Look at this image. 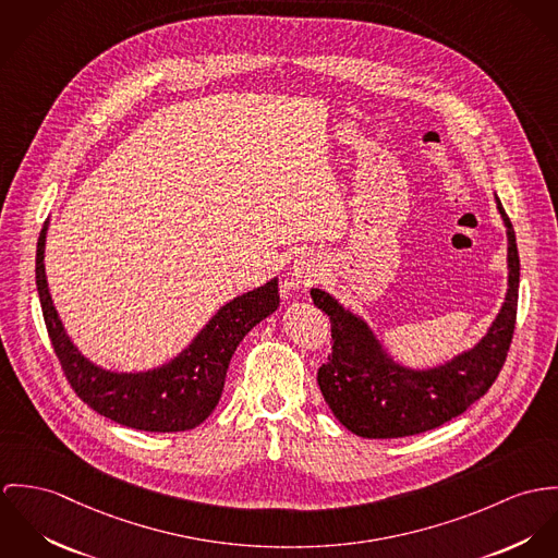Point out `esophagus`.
<instances>
[{"label":"esophagus","mask_w":558,"mask_h":558,"mask_svg":"<svg viewBox=\"0 0 558 558\" xmlns=\"http://www.w3.org/2000/svg\"><path fill=\"white\" fill-rule=\"evenodd\" d=\"M293 276L298 278V282L308 284V282H312V280L318 276V269H316V265H312L310 260H300V263H295V267H293Z\"/></svg>","instance_id":"34e87169"}]
</instances>
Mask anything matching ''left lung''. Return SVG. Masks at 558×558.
<instances>
[{"instance_id":"1","label":"left lung","mask_w":558,"mask_h":558,"mask_svg":"<svg viewBox=\"0 0 558 558\" xmlns=\"http://www.w3.org/2000/svg\"><path fill=\"white\" fill-rule=\"evenodd\" d=\"M507 227L509 289L493 327L480 344L451 362L411 371L396 364L378 344L371 327L329 293L312 289L310 298L331 323V355L316 380L336 420L366 438H398L426 433L464 413L496 380L513 338L520 284V256L513 227L496 196Z\"/></svg>"}]
</instances>
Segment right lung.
Wrapping results in <instances>:
<instances>
[{"label": "right lung", "mask_w": 558, "mask_h": 558, "mask_svg": "<svg viewBox=\"0 0 558 558\" xmlns=\"http://www.w3.org/2000/svg\"><path fill=\"white\" fill-rule=\"evenodd\" d=\"M47 229L49 220L38 238L36 287L53 351L74 393L111 422L145 433H182L203 424L222 396L235 349L256 323L278 308V278L218 310L173 362L136 374L102 371L70 342L51 302L45 276Z\"/></svg>", "instance_id": "obj_1"}]
</instances>
